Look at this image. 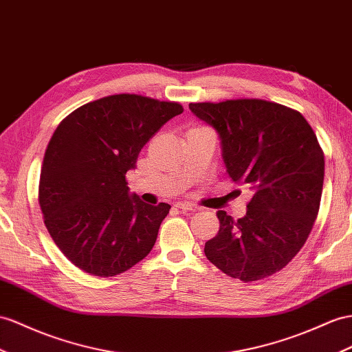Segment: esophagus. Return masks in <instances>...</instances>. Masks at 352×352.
<instances>
[{
  "instance_id": "esophagus-1",
  "label": "esophagus",
  "mask_w": 352,
  "mask_h": 352,
  "mask_svg": "<svg viewBox=\"0 0 352 352\" xmlns=\"http://www.w3.org/2000/svg\"><path fill=\"white\" fill-rule=\"evenodd\" d=\"M177 208L182 210V211H190V212H195V211H199V206L192 204V202H187V201H183V202H178L177 204Z\"/></svg>"
}]
</instances>
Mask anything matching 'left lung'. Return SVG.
<instances>
[{
    "mask_svg": "<svg viewBox=\"0 0 352 352\" xmlns=\"http://www.w3.org/2000/svg\"><path fill=\"white\" fill-rule=\"evenodd\" d=\"M188 108L217 129L229 177L253 190L242 219L217 211L220 229L205 242L206 258L244 283L279 272L302 250L318 215L324 153L317 135L299 111L265 99Z\"/></svg>",
    "mask_w": 352,
    "mask_h": 352,
    "instance_id": "obj_1",
    "label": "left lung"
}]
</instances>
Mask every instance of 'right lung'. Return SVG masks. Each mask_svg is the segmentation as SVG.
Segmentation results:
<instances>
[{
  "label": "right lung",
  "instance_id": "obj_1",
  "mask_svg": "<svg viewBox=\"0 0 352 352\" xmlns=\"http://www.w3.org/2000/svg\"><path fill=\"white\" fill-rule=\"evenodd\" d=\"M183 105L135 94L78 107L44 153L38 204L44 224L71 263L95 276L126 272L155 245L170 205L129 195L126 173L141 148Z\"/></svg>",
  "mask_w": 352,
  "mask_h": 352
}]
</instances>
